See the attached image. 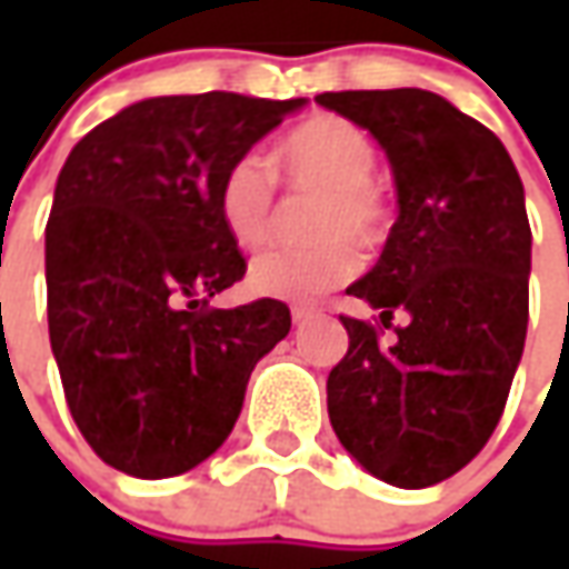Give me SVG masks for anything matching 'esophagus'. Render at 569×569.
<instances>
[{"label":"esophagus","instance_id":"34e87169","mask_svg":"<svg viewBox=\"0 0 569 569\" xmlns=\"http://www.w3.org/2000/svg\"><path fill=\"white\" fill-rule=\"evenodd\" d=\"M313 313H317L313 307H291V319H295V322H307Z\"/></svg>","mask_w":569,"mask_h":569}]
</instances>
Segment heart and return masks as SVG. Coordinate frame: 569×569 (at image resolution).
Returning a JSON list of instances; mask_svg holds the SVG:
<instances>
[{
	"mask_svg": "<svg viewBox=\"0 0 569 569\" xmlns=\"http://www.w3.org/2000/svg\"><path fill=\"white\" fill-rule=\"evenodd\" d=\"M373 167V139L358 122L332 113L297 122L272 144L274 173L288 187L319 192L310 228L319 240L310 247L272 250L252 259L247 272L252 295L300 303L348 281L361 269V252L350 237L363 247H373L386 230V202L380 189L370 183ZM214 208L237 247H262L272 230V177L252 158L233 161L218 183Z\"/></svg>",
	"mask_w": 569,
	"mask_h": 569,
	"instance_id": "obj_1",
	"label": "heart"
}]
</instances>
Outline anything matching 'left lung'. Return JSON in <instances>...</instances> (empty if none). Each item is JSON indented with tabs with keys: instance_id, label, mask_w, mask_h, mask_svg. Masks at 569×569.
Listing matches in <instances>:
<instances>
[{
	"instance_id": "obj_1",
	"label": "left lung",
	"mask_w": 569,
	"mask_h": 569,
	"mask_svg": "<svg viewBox=\"0 0 569 569\" xmlns=\"http://www.w3.org/2000/svg\"><path fill=\"white\" fill-rule=\"evenodd\" d=\"M319 107L367 129L392 167L399 218L348 295L408 322L382 345L341 317L348 355L329 421L348 456L396 488H430L481 452L503 415L529 326L526 192L488 126L421 88L326 91Z\"/></svg>"
}]
</instances>
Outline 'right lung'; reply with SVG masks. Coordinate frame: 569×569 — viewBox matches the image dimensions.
Returning a JSON list of instances; mask_svg holds the SVG:
<instances>
[{"label": "right lung", "mask_w": 569, "mask_h": 569, "mask_svg": "<svg viewBox=\"0 0 569 569\" xmlns=\"http://www.w3.org/2000/svg\"><path fill=\"white\" fill-rule=\"evenodd\" d=\"M307 98L208 91L122 107L72 148L47 221V319L78 430L113 469L173 478L240 418L256 363L291 329L281 300L211 310L247 272L214 192Z\"/></svg>", "instance_id": "1"}]
</instances>
